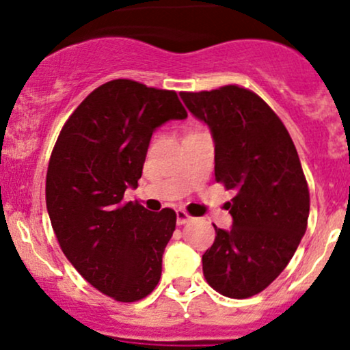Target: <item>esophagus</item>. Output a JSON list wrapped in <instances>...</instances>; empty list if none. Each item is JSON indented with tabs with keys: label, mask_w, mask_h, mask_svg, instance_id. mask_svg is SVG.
<instances>
[{
	"label": "esophagus",
	"mask_w": 350,
	"mask_h": 350,
	"mask_svg": "<svg viewBox=\"0 0 350 350\" xmlns=\"http://www.w3.org/2000/svg\"><path fill=\"white\" fill-rule=\"evenodd\" d=\"M176 220H178V226H184L189 220H192V217L189 215L184 208H178V211H176Z\"/></svg>",
	"instance_id": "esophagus-1"
}]
</instances>
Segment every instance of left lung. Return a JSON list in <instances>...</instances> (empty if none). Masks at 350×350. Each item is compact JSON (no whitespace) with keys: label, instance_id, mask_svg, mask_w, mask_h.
I'll use <instances>...</instances> for the list:
<instances>
[{"label":"left lung","instance_id":"obj_1","mask_svg":"<svg viewBox=\"0 0 350 350\" xmlns=\"http://www.w3.org/2000/svg\"><path fill=\"white\" fill-rule=\"evenodd\" d=\"M196 118L211 128L215 180L234 189L226 206L232 228L215 226L202 255L207 283L227 298H250L278 278L303 239L309 189L290 133L252 90L226 85L180 92Z\"/></svg>","mask_w":350,"mask_h":350}]
</instances>
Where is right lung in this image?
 Here are the masks:
<instances>
[{
  "mask_svg": "<svg viewBox=\"0 0 350 350\" xmlns=\"http://www.w3.org/2000/svg\"><path fill=\"white\" fill-rule=\"evenodd\" d=\"M187 111L172 90L116 79L95 88L62 126L46 178V204L60 248L103 295L143 299L161 278L176 212L123 202L138 187L151 136Z\"/></svg>",
  "mask_w": 350,
  "mask_h": 350,
  "instance_id": "add662e5",
  "label": "right lung"
}]
</instances>
